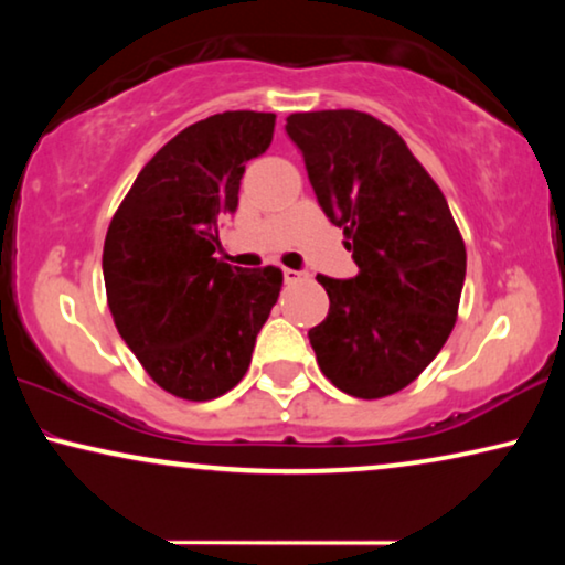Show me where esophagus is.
<instances>
[{"mask_svg": "<svg viewBox=\"0 0 565 565\" xmlns=\"http://www.w3.org/2000/svg\"><path fill=\"white\" fill-rule=\"evenodd\" d=\"M282 277H285V282L292 285V282L303 280V273H298V269H288V267H285V269H282Z\"/></svg>", "mask_w": 565, "mask_h": 565, "instance_id": "1", "label": "esophagus"}]
</instances>
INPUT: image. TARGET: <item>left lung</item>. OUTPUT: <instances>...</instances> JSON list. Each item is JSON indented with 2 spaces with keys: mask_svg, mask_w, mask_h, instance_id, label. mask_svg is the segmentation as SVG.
Returning <instances> with one entry per match:
<instances>
[{
  "mask_svg": "<svg viewBox=\"0 0 565 565\" xmlns=\"http://www.w3.org/2000/svg\"><path fill=\"white\" fill-rule=\"evenodd\" d=\"M321 211L360 273L319 275L329 316L308 331L321 373L354 398L398 393L437 358L458 319L466 244L404 138L360 110L292 113Z\"/></svg>",
  "mask_w": 565,
  "mask_h": 565,
  "instance_id": "obj_1",
  "label": "left lung"
}]
</instances>
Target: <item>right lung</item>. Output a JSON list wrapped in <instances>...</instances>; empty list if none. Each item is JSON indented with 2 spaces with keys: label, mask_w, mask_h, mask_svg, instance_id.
<instances>
[{
  "label": "right lung",
  "mask_w": 565,
  "mask_h": 565,
  "mask_svg": "<svg viewBox=\"0 0 565 565\" xmlns=\"http://www.w3.org/2000/svg\"><path fill=\"white\" fill-rule=\"evenodd\" d=\"M273 134V113L198 120L153 153L107 228L103 275L115 327L177 398L211 401L234 388L280 296L277 267L249 273L213 257L246 161L269 149Z\"/></svg>",
  "instance_id": "right-lung-1"
}]
</instances>
